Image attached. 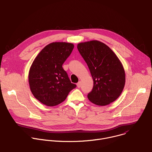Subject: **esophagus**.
I'll return each mask as SVG.
<instances>
[{
    "label": "esophagus",
    "instance_id": "1",
    "mask_svg": "<svg viewBox=\"0 0 152 152\" xmlns=\"http://www.w3.org/2000/svg\"><path fill=\"white\" fill-rule=\"evenodd\" d=\"M77 88H80V86H81V82L80 81H79L77 83Z\"/></svg>",
    "mask_w": 152,
    "mask_h": 152
}]
</instances>
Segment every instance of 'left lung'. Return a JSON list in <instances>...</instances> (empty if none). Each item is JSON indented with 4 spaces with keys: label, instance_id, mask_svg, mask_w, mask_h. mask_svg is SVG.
Listing matches in <instances>:
<instances>
[{
    "label": "left lung",
    "instance_id": "8db88e82",
    "mask_svg": "<svg viewBox=\"0 0 152 152\" xmlns=\"http://www.w3.org/2000/svg\"><path fill=\"white\" fill-rule=\"evenodd\" d=\"M94 80L88 98L99 106L109 105L122 93L126 83L123 66L114 52L105 44L92 40L77 44Z\"/></svg>",
    "mask_w": 152,
    "mask_h": 152
}]
</instances>
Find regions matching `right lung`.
Segmentation results:
<instances>
[{"mask_svg":"<svg viewBox=\"0 0 152 152\" xmlns=\"http://www.w3.org/2000/svg\"><path fill=\"white\" fill-rule=\"evenodd\" d=\"M73 48L72 43L51 42L38 53L30 67L28 74L30 90L34 97L46 106L60 104L76 87L71 83L62 67Z\"/></svg>","mask_w":152,"mask_h":152,"instance_id":"1","label":"right lung"}]
</instances>
